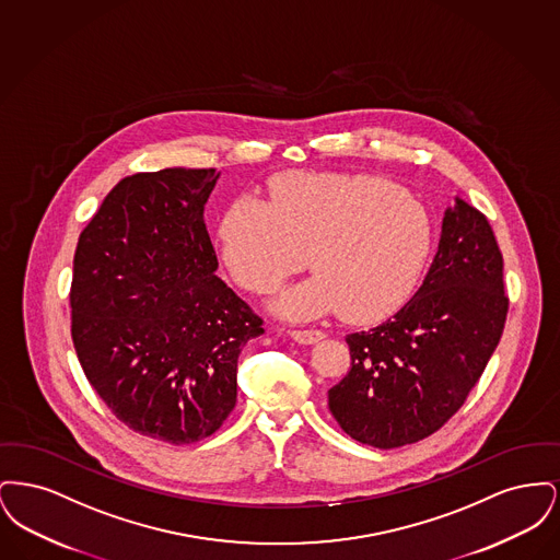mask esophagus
Instances as JSON below:
<instances>
[{"label": "esophagus", "mask_w": 560, "mask_h": 560, "mask_svg": "<svg viewBox=\"0 0 560 560\" xmlns=\"http://www.w3.org/2000/svg\"><path fill=\"white\" fill-rule=\"evenodd\" d=\"M290 336L298 345H315L325 338V334L320 329H292Z\"/></svg>", "instance_id": "esophagus-1"}]
</instances>
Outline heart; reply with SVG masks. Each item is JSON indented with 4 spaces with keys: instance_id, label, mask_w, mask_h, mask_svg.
<instances>
[{
    "instance_id": "obj_1",
    "label": "heart",
    "mask_w": 560,
    "mask_h": 560,
    "mask_svg": "<svg viewBox=\"0 0 560 560\" xmlns=\"http://www.w3.org/2000/svg\"><path fill=\"white\" fill-rule=\"evenodd\" d=\"M224 262L241 288L268 292L308 262L311 279L283 293L279 311H340L359 323L400 308L420 283L432 247L427 208L373 176L293 174L262 201L240 197L220 222Z\"/></svg>"
}]
</instances>
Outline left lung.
<instances>
[{"label": "left lung", "mask_w": 560, "mask_h": 560, "mask_svg": "<svg viewBox=\"0 0 560 560\" xmlns=\"http://www.w3.org/2000/svg\"><path fill=\"white\" fill-rule=\"evenodd\" d=\"M504 258L487 218L455 199L424 283L393 319L348 334L350 370L329 388L348 436L393 450L445 427L500 345Z\"/></svg>", "instance_id": "1"}]
</instances>
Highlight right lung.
<instances>
[{"instance_id":"right-lung-1","label":"right lung","mask_w":560,"mask_h":560,"mask_svg":"<svg viewBox=\"0 0 560 560\" xmlns=\"http://www.w3.org/2000/svg\"><path fill=\"white\" fill-rule=\"evenodd\" d=\"M215 170L126 176L81 231L71 338L90 386L133 432L172 445L213 434L237 402V359L265 334L215 277L206 226Z\"/></svg>"}]
</instances>
